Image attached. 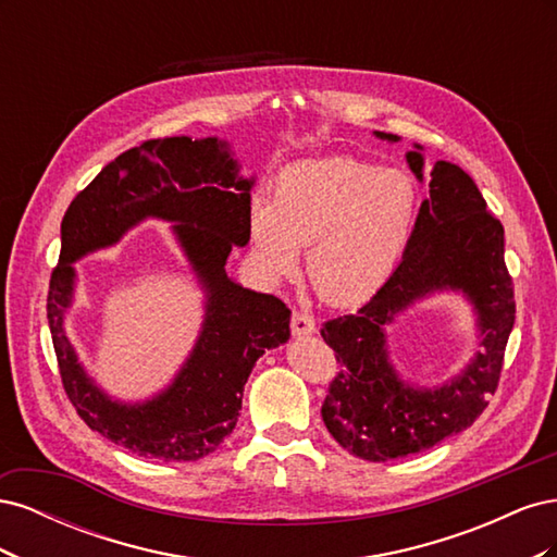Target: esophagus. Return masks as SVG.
Masks as SVG:
<instances>
[{
  "label": "esophagus",
  "instance_id": "34e87169",
  "mask_svg": "<svg viewBox=\"0 0 557 557\" xmlns=\"http://www.w3.org/2000/svg\"><path fill=\"white\" fill-rule=\"evenodd\" d=\"M290 330L295 336H307L315 332V320L313 315L305 313V311H293L290 315Z\"/></svg>",
  "mask_w": 557,
  "mask_h": 557
}]
</instances>
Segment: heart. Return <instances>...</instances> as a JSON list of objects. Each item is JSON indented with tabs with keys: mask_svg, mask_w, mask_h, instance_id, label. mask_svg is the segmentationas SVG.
<instances>
[{
	"mask_svg": "<svg viewBox=\"0 0 557 557\" xmlns=\"http://www.w3.org/2000/svg\"><path fill=\"white\" fill-rule=\"evenodd\" d=\"M416 193L397 172L352 158L288 166L274 197L252 199L250 239L276 278L297 272L301 246L313 293L332 307L360 305L391 278L409 239Z\"/></svg>",
	"mask_w": 557,
	"mask_h": 557,
	"instance_id": "b5f03b06",
	"label": "heart"
}]
</instances>
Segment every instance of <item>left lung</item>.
<instances>
[{
	"mask_svg": "<svg viewBox=\"0 0 557 557\" xmlns=\"http://www.w3.org/2000/svg\"><path fill=\"white\" fill-rule=\"evenodd\" d=\"M376 137L397 141L385 132ZM407 160L423 181V156L411 150ZM442 287L467 292L478 307L484 350L458 380L436 392L411 388L386 362L382 330L413 298ZM513 323L504 227L465 170L434 162L430 197L420 205L393 276L358 313L332 318L320 327L339 362L320 409L325 428L339 446L369 462L407 458L467 430L497 391Z\"/></svg>",
	"mask_w": 557,
	"mask_h": 557,
	"instance_id": "1",
	"label": "left lung"
}]
</instances>
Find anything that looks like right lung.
Wrapping results in <instances>:
<instances>
[{
    "label": "right lung",
    "instance_id": "right-lung-1",
    "mask_svg": "<svg viewBox=\"0 0 557 557\" xmlns=\"http://www.w3.org/2000/svg\"><path fill=\"white\" fill-rule=\"evenodd\" d=\"M237 172L218 139H148L109 162L62 218L46 305L62 387L83 423L139 458L185 462L213 453L237 425L256 360L290 336V309L278 297L242 288L225 274L232 246L250 239L252 181ZM148 214L177 221V236L210 295L208 318L170 392L146 405H117L82 372L61 318L73 292L71 262L114 243Z\"/></svg>",
    "mask_w": 557,
    "mask_h": 557
}]
</instances>
